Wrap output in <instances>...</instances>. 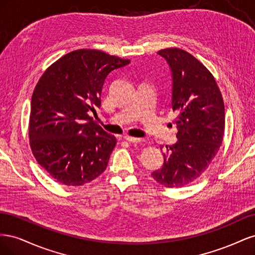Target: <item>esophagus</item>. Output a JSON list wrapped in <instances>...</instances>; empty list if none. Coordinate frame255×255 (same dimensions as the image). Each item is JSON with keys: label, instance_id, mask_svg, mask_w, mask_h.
<instances>
[{"label": "esophagus", "instance_id": "esophagus-1", "mask_svg": "<svg viewBox=\"0 0 255 255\" xmlns=\"http://www.w3.org/2000/svg\"><path fill=\"white\" fill-rule=\"evenodd\" d=\"M125 139L129 143H139L142 141L141 138H136V137H130V136H125Z\"/></svg>", "mask_w": 255, "mask_h": 255}]
</instances>
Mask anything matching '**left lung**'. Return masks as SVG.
<instances>
[{
  "label": "left lung",
  "mask_w": 255,
  "mask_h": 255,
  "mask_svg": "<svg viewBox=\"0 0 255 255\" xmlns=\"http://www.w3.org/2000/svg\"><path fill=\"white\" fill-rule=\"evenodd\" d=\"M157 54L171 70L177 141L166 146L163 166L151 175L165 187L177 188L201 176L219 151L225 133V104L214 76L191 54L177 48Z\"/></svg>",
  "instance_id": "left-lung-1"
}]
</instances>
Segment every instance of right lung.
Instances as JSON below:
<instances>
[{
  "label": "right lung",
  "mask_w": 255,
  "mask_h": 255,
  "mask_svg": "<svg viewBox=\"0 0 255 255\" xmlns=\"http://www.w3.org/2000/svg\"><path fill=\"white\" fill-rule=\"evenodd\" d=\"M129 63L81 49L60 57L38 81L30 101L29 143L38 164L57 182L81 186L106 169L117 141L90 114L101 106L107 75Z\"/></svg>",
  "instance_id": "1"
}]
</instances>
